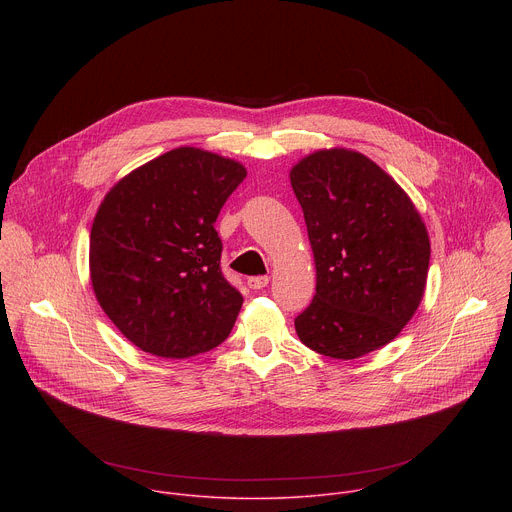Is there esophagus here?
Returning <instances> with one entry per match:
<instances>
[{"label": "esophagus", "mask_w": 512, "mask_h": 512, "mask_svg": "<svg viewBox=\"0 0 512 512\" xmlns=\"http://www.w3.org/2000/svg\"><path fill=\"white\" fill-rule=\"evenodd\" d=\"M267 283H269V277H267V275H257V277H249V279H247V285H249L251 289H263Z\"/></svg>", "instance_id": "34e87169"}]
</instances>
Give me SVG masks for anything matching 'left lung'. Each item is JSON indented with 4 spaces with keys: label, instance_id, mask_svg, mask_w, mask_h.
I'll return each mask as SVG.
<instances>
[{
    "label": "left lung",
    "instance_id": "left-lung-1",
    "mask_svg": "<svg viewBox=\"0 0 512 512\" xmlns=\"http://www.w3.org/2000/svg\"><path fill=\"white\" fill-rule=\"evenodd\" d=\"M316 265V296L296 318L300 340L352 360L389 344L417 312L429 235L407 192L373 160L318 150L289 170Z\"/></svg>",
    "mask_w": 512,
    "mask_h": 512
}]
</instances>
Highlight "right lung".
Returning <instances> with one entry per match:
<instances>
[{
	"mask_svg": "<svg viewBox=\"0 0 512 512\" xmlns=\"http://www.w3.org/2000/svg\"><path fill=\"white\" fill-rule=\"evenodd\" d=\"M231 158L176 148L123 176L91 229L95 298L143 352L188 358L231 334L243 296L221 271L216 216L245 180Z\"/></svg>",
	"mask_w": 512,
	"mask_h": 512,
	"instance_id": "add662e5",
	"label": "right lung"
}]
</instances>
